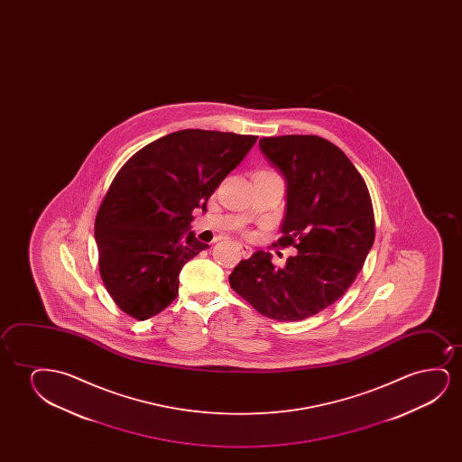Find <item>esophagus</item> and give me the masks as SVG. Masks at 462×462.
I'll return each instance as SVG.
<instances>
[{"label": "esophagus", "mask_w": 462, "mask_h": 462, "mask_svg": "<svg viewBox=\"0 0 462 462\" xmlns=\"http://www.w3.org/2000/svg\"><path fill=\"white\" fill-rule=\"evenodd\" d=\"M236 246H238V251H240L243 257H251V254H253V247L247 246L245 243H238Z\"/></svg>", "instance_id": "1"}]
</instances>
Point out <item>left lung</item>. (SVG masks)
<instances>
[{"mask_svg": "<svg viewBox=\"0 0 462 462\" xmlns=\"http://www.w3.org/2000/svg\"><path fill=\"white\" fill-rule=\"evenodd\" d=\"M260 152L287 186L276 246L297 247L284 268L257 251L228 276L230 287L262 316L297 322L327 310L347 291L375 236L366 183L342 150L317 135L259 140Z\"/></svg>", "mask_w": 462, "mask_h": 462, "instance_id": "obj_1", "label": "left lung"}]
</instances>
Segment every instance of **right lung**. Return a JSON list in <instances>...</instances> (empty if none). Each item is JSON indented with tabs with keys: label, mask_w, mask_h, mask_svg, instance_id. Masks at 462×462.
Wrapping results in <instances>:
<instances>
[{
	"label": "right lung",
	"mask_w": 462,
	"mask_h": 462,
	"mask_svg": "<svg viewBox=\"0 0 462 462\" xmlns=\"http://www.w3.org/2000/svg\"><path fill=\"white\" fill-rule=\"evenodd\" d=\"M255 142V135L183 129L121 167L96 215L95 238L104 285L127 316L146 320L177 298L184 263L208 247L189 230L192 211H207Z\"/></svg>",
	"instance_id": "right-lung-1"
}]
</instances>
